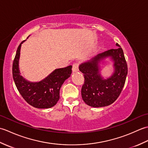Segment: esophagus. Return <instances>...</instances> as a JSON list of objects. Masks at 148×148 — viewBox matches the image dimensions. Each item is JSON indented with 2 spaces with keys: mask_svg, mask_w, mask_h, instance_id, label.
<instances>
[{
  "mask_svg": "<svg viewBox=\"0 0 148 148\" xmlns=\"http://www.w3.org/2000/svg\"><path fill=\"white\" fill-rule=\"evenodd\" d=\"M79 70V64L78 63H74L72 65V71L74 72H77Z\"/></svg>",
  "mask_w": 148,
  "mask_h": 148,
  "instance_id": "1",
  "label": "esophagus"
}]
</instances>
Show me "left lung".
I'll list each match as a JSON object with an SVG mask.
<instances>
[{"label": "left lung", "instance_id": "obj_1", "mask_svg": "<svg viewBox=\"0 0 148 148\" xmlns=\"http://www.w3.org/2000/svg\"><path fill=\"white\" fill-rule=\"evenodd\" d=\"M117 49H111L97 55L79 65L84 83L81 88L82 99L87 105L100 108L111 105L118 99L125 85L128 67L123 51L118 43ZM110 57L114 62L115 71L111 77L103 79L99 73L98 64Z\"/></svg>", "mask_w": 148, "mask_h": 148}]
</instances>
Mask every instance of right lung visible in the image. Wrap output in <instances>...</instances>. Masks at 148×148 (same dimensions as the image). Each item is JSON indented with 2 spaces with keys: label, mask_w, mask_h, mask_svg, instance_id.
Wrapping results in <instances>:
<instances>
[{
  "label": "right lung",
  "mask_w": 148,
  "mask_h": 148,
  "mask_svg": "<svg viewBox=\"0 0 148 148\" xmlns=\"http://www.w3.org/2000/svg\"><path fill=\"white\" fill-rule=\"evenodd\" d=\"M22 41L19 45L12 64V77L18 90L30 105L39 109H48L54 106L60 99V90L64 81L71 76L72 65L57 69L39 82L27 81L20 75L19 58Z\"/></svg>",
  "instance_id": "add662e5"
}]
</instances>
